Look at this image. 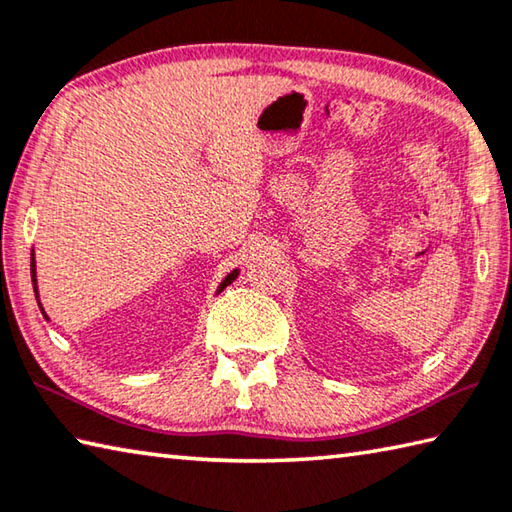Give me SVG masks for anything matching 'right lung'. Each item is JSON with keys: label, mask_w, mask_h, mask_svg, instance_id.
<instances>
[{"label": "right lung", "mask_w": 512, "mask_h": 512, "mask_svg": "<svg viewBox=\"0 0 512 512\" xmlns=\"http://www.w3.org/2000/svg\"><path fill=\"white\" fill-rule=\"evenodd\" d=\"M235 277H237V271H232L228 277H226V280L224 282H221V286H219V291H221V288H226L232 280H235ZM31 280H33V288H35V293H37V286H35V259H31ZM37 304H40V302H37ZM40 309H42V306H40ZM42 313H44V309H42Z\"/></svg>", "instance_id": "obj_1"}]
</instances>
